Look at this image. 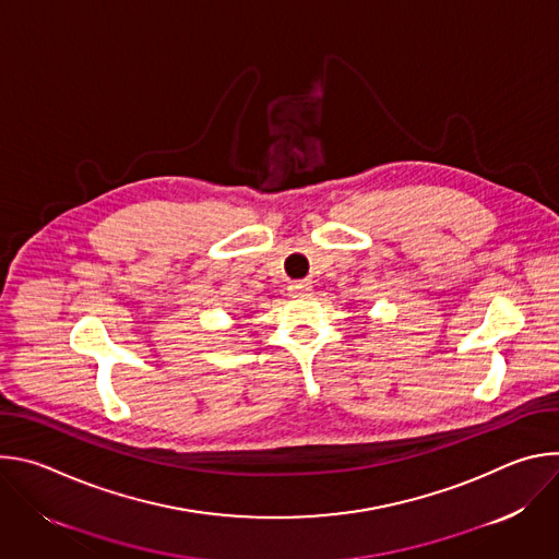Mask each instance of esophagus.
<instances>
[{"mask_svg":"<svg viewBox=\"0 0 559 559\" xmlns=\"http://www.w3.org/2000/svg\"><path fill=\"white\" fill-rule=\"evenodd\" d=\"M311 283L309 281H294V283H289V292L294 294V296H309L311 294Z\"/></svg>","mask_w":559,"mask_h":559,"instance_id":"1","label":"esophagus"}]
</instances>
